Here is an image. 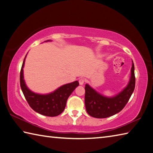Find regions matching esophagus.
Returning a JSON list of instances; mask_svg holds the SVG:
<instances>
[{"instance_id": "obj_1", "label": "esophagus", "mask_w": 153, "mask_h": 153, "mask_svg": "<svg viewBox=\"0 0 153 153\" xmlns=\"http://www.w3.org/2000/svg\"><path fill=\"white\" fill-rule=\"evenodd\" d=\"M85 82V79H83V78H81L79 80V83L80 85H83Z\"/></svg>"}]
</instances>
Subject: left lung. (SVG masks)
I'll return each instance as SVG.
<instances>
[{
    "label": "left lung",
    "instance_id": "left-lung-1",
    "mask_svg": "<svg viewBox=\"0 0 153 153\" xmlns=\"http://www.w3.org/2000/svg\"><path fill=\"white\" fill-rule=\"evenodd\" d=\"M135 85L134 64L132 60L129 83L122 91L112 97L103 96L88 84L85 87V105L87 112L96 118H105L116 114L124 108Z\"/></svg>",
    "mask_w": 153,
    "mask_h": 153
}]
</instances>
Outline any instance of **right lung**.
<instances>
[{
    "label": "right lung",
    "mask_w": 153,
    "mask_h": 153,
    "mask_svg": "<svg viewBox=\"0 0 153 153\" xmlns=\"http://www.w3.org/2000/svg\"><path fill=\"white\" fill-rule=\"evenodd\" d=\"M46 41H51L47 40ZM27 55V54H26ZM25 56L20 71V87L29 105L34 111L40 114L54 117L64 111L67 100L74 89L79 85L77 81L65 84L51 93L41 95L35 93L28 88L24 79V70Z\"/></svg>",
    "instance_id": "add662e5"
}]
</instances>
